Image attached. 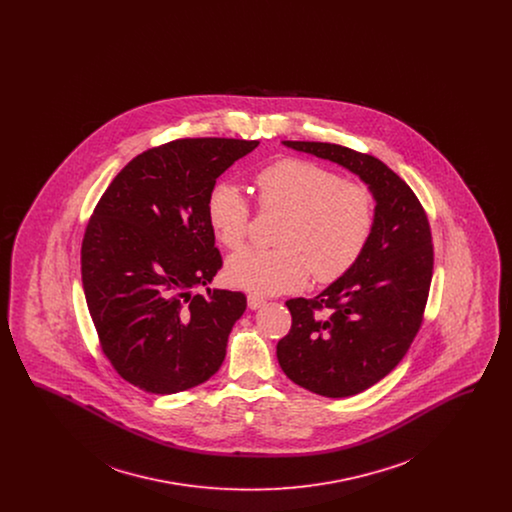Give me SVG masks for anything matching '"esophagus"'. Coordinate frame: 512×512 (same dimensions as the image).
<instances>
[{
    "mask_svg": "<svg viewBox=\"0 0 512 512\" xmlns=\"http://www.w3.org/2000/svg\"><path fill=\"white\" fill-rule=\"evenodd\" d=\"M265 303H267V301H265L261 295H257V293H249V295H247V305H249L251 311L261 309Z\"/></svg>",
    "mask_w": 512,
    "mask_h": 512,
    "instance_id": "esophagus-1",
    "label": "esophagus"
}]
</instances>
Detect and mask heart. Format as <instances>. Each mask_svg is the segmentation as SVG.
<instances>
[{
	"mask_svg": "<svg viewBox=\"0 0 512 512\" xmlns=\"http://www.w3.org/2000/svg\"><path fill=\"white\" fill-rule=\"evenodd\" d=\"M259 205L286 211L280 249L249 247L226 261V280L247 292L274 295L307 284L334 282L365 253L374 230V199L365 186L343 182L318 163L280 159L255 176ZM207 220L220 244H244L251 209L244 192L226 180L207 194Z\"/></svg>",
	"mask_w": 512,
	"mask_h": 512,
	"instance_id": "heart-1",
	"label": "heart"
}]
</instances>
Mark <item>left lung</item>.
<instances>
[{"label":"left lung","instance_id":"left-lung-1","mask_svg":"<svg viewBox=\"0 0 512 512\" xmlns=\"http://www.w3.org/2000/svg\"><path fill=\"white\" fill-rule=\"evenodd\" d=\"M357 174L374 197V230L347 274L313 299L286 301L290 334L276 357L293 384L324 397H349L390 374L422 324L434 249L413 190L380 159L322 142H282Z\"/></svg>","mask_w":512,"mask_h":512}]
</instances>
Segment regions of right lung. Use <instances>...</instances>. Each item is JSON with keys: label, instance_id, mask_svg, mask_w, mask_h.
Returning a JSON list of instances; mask_svg holds the SVG:
<instances>
[{"label": "right lung", "instance_id": "right-lung-1", "mask_svg": "<svg viewBox=\"0 0 512 512\" xmlns=\"http://www.w3.org/2000/svg\"><path fill=\"white\" fill-rule=\"evenodd\" d=\"M257 140L186 138L147 149L101 195L82 240V286L103 353L126 382L178 393L219 370L247 301L192 293L222 267L207 194Z\"/></svg>", "mask_w": 512, "mask_h": 512}]
</instances>
